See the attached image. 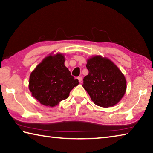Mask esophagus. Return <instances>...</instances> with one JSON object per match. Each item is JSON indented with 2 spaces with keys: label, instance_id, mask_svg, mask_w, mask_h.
<instances>
[{
  "label": "esophagus",
  "instance_id": "obj_1",
  "mask_svg": "<svg viewBox=\"0 0 153 153\" xmlns=\"http://www.w3.org/2000/svg\"><path fill=\"white\" fill-rule=\"evenodd\" d=\"M77 79H78L79 82L80 83L82 82V76H79L78 77H77Z\"/></svg>",
  "mask_w": 153,
  "mask_h": 153
}]
</instances>
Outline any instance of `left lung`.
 <instances>
[{
  "label": "left lung",
  "mask_w": 153,
  "mask_h": 153,
  "mask_svg": "<svg viewBox=\"0 0 153 153\" xmlns=\"http://www.w3.org/2000/svg\"><path fill=\"white\" fill-rule=\"evenodd\" d=\"M88 74L84 77L82 86L95 105L109 107L120 101L126 90L124 75L112 61L101 56L88 59Z\"/></svg>",
  "instance_id": "left-lung-1"
}]
</instances>
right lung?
Returning a JSON list of instances; mask_svg holds the SVG:
<instances>
[{"mask_svg": "<svg viewBox=\"0 0 153 153\" xmlns=\"http://www.w3.org/2000/svg\"><path fill=\"white\" fill-rule=\"evenodd\" d=\"M62 54L50 55L38 64L30 76L29 89L41 104L55 107L69 97V92L79 84L65 66Z\"/></svg>", "mask_w": 153, "mask_h": 153, "instance_id": "1", "label": "right lung"}]
</instances>
